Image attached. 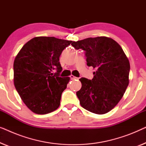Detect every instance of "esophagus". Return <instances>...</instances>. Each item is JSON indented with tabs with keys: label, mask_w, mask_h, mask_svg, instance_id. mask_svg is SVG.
Listing matches in <instances>:
<instances>
[{
	"label": "esophagus",
	"mask_w": 146,
	"mask_h": 146,
	"mask_svg": "<svg viewBox=\"0 0 146 146\" xmlns=\"http://www.w3.org/2000/svg\"><path fill=\"white\" fill-rule=\"evenodd\" d=\"M70 79L71 80H74V79H78V78H77V77H75L74 76H73V75H71L70 76Z\"/></svg>",
	"instance_id": "esophagus-1"
}]
</instances>
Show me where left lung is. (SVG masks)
Masks as SVG:
<instances>
[{
	"label": "left lung",
	"mask_w": 146,
	"mask_h": 146,
	"mask_svg": "<svg viewBox=\"0 0 146 146\" xmlns=\"http://www.w3.org/2000/svg\"><path fill=\"white\" fill-rule=\"evenodd\" d=\"M76 49L85 51L87 65L96 69L94 78H81L82 88L76 92L82 107L104 114L120 101L129 84V60L114 40L98 36L73 42Z\"/></svg>",
	"instance_id": "1"
}]
</instances>
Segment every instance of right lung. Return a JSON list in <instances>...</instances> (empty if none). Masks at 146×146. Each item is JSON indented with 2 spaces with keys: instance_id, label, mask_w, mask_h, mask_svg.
<instances>
[{
  "instance_id": "add662e5",
  "label": "right lung",
  "mask_w": 146,
  "mask_h": 146,
  "mask_svg": "<svg viewBox=\"0 0 146 146\" xmlns=\"http://www.w3.org/2000/svg\"><path fill=\"white\" fill-rule=\"evenodd\" d=\"M55 37L38 36L23 46L14 61V84L26 106L34 113L46 114L60 104L69 77L59 76L63 50L72 44ZM56 69L57 72L53 74Z\"/></svg>"
}]
</instances>
